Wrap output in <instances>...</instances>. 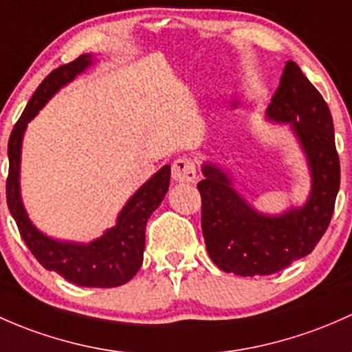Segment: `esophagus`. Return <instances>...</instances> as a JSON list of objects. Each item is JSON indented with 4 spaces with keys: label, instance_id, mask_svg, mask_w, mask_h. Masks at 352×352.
I'll return each mask as SVG.
<instances>
[{
    "label": "esophagus",
    "instance_id": "1",
    "mask_svg": "<svg viewBox=\"0 0 352 352\" xmlns=\"http://www.w3.org/2000/svg\"><path fill=\"white\" fill-rule=\"evenodd\" d=\"M171 176L177 183H195V179H197V168H195L193 159L186 157V155L176 159L173 162Z\"/></svg>",
    "mask_w": 352,
    "mask_h": 352
}]
</instances>
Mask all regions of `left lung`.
Returning a JSON list of instances; mask_svg holds the SVG:
<instances>
[{"label":"left lung","instance_id":"8db88e82","mask_svg":"<svg viewBox=\"0 0 352 352\" xmlns=\"http://www.w3.org/2000/svg\"><path fill=\"white\" fill-rule=\"evenodd\" d=\"M267 117L292 123L309 159L311 191L302 208L280 217L261 215L213 164L203 166L205 179L198 183L201 230L210 259L226 273L239 276L278 273L310 254L331 223L340 184L331 110L293 60L286 63Z\"/></svg>","mask_w":352,"mask_h":352}]
</instances>
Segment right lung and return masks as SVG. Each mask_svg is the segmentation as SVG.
<instances>
[{"mask_svg":"<svg viewBox=\"0 0 352 352\" xmlns=\"http://www.w3.org/2000/svg\"><path fill=\"white\" fill-rule=\"evenodd\" d=\"M93 57L85 54L72 63L54 69L30 98L23 113L14 123L8 140V177L6 201L21 239L45 270L56 271L64 280L88 288H115L132 280L142 266L146 248V226L151 213L161 205L169 188L171 168L164 166L126 201L117 226L89 244L57 242L38 232L28 220L20 197V151L27 123L50 100V96L85 71Z\"/></svg>","mask_w":352,"mask_h":352,"instance_id":"add662e5","label":"right lung"}]
</instances>
